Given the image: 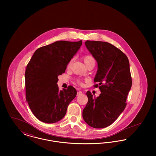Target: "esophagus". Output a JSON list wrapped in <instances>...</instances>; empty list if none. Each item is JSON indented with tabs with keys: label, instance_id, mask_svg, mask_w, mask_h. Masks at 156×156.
Here are the masks:
<instances>
[{
	"label": "esophagus",
	"instance_id": "1",
	"mask_svg": "<svg viewBox=\"0 0 156 156\" xmlns=\"http://www.w3.org/2000/svg\"><path fill=\"white\" fill-rule=\"evenodd\" d=\"M82 92L81 91H78V92H77V94H76V95L77 96H80V95H82Z\"/></svg>",
	"mask_w": 156,
	"mask_h": 156
}]
</instances>
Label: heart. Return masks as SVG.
I'll return each instance as SVG.
<instances>
[{
	"instance_id": "b5f03b06",
	"label": "heart",
	"mask_w": 156,
	"mask_h": 156,
	"mask_svg": "<svg viewBox=\"0 0 156 156\" xmlns=\"http://www.w3.org/2000/svg\"><path fill=\"white\" fill-rule=\"evenodd\" d=\"M95 60L94 59V58L90 55H87V56H85L83 57V61H84V63L85 64V65L87 66L88 64H89L90 62H92V61H94ZM78 83H80V81H78Z\"/></svg>"
}]
</instances>
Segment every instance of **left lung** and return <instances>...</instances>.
<instances>
[{
	"label": "left lung",
	"mask_w": 156,
	"mask_h": 156,
	"mask_svg": "<svg viewBox=\"0 0 156 156\" xmlns=\"http://www.w3.org/2000/svg\"><path fill=\"white\" fill-rule=\"evenodd\" d=\"M85 44L96 59L98 70L95 87L101 94L93 98L88 91V102L82 111L84 121L94 128L111 125L126 107V98L132 87L129 61L126 55L114 45L104 41H87Z\"/></svg>",
	"instance_id": "1"
}]
</instances>
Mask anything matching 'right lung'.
Returning <instances> with one entry per match:
<instances>
[{
    "mask_svg": "<svg viewBox=\"0 0 156 156\" xmlns=\"http://www.w3.org/2000/svg\"><path fill=\"white\" fill-rule=\"evenodd\" d=\"M81 45L82 40L57 41L38 48L30 59L25 72L26 101L40 121L54 123L61 120L76 97L73 87L59 90L57 83Z\"/></svg>",
    "mask_w": 156,
    "mask_h": 156,
    "instance_id": "right-lung-1",
    "label": "right lung"
}]
</instances>
